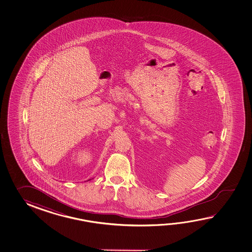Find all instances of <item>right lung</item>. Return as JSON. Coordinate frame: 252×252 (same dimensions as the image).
I'll return each instance as SVG.
<instances>
[{
  "instance_id": "right-lung-1",
  "label": "right lung",
  "mask_w": 252,
  "mask_h": 252,
  "mask_svg": "<svg viewBox=\"0 0 252 252\" xmlns=\"http://www.w3.org/2000/svg\"><path fill=\"white\" fill-rule=\"evenodd\" d=\"M89 180H91V179H89ZM89 180H87V181H89Z\"/></svg>"
}]
</instances>
